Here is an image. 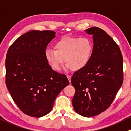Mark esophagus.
Returning <instances> with one entry per match:
<instances>
[{"label":"esophagus","mask_w":131,"mask_h":131,"mask_svg":"<svg viewBox=\"0 0 131 131\" xmlns=\"http://www.w3.org/2000/svg\"><path fill=\"white\" fill-rule=\"evenodd\" d=\"M71 77H72V76L70 75H67V78H68V81H69L70 82H71Z\"/></svg>","instance_id":"1"}]
</instances>
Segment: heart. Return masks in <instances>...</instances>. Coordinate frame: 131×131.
Returning a JSON list of instances; mask_svg holds the SVG:
<instances>
[{
    "mask_svg": "<svg viewBox=\"0 0 131 131\" xmlns=\"http://www.w3.org/2000/svg\"><path fill=\"white\" fill-rule=\"evenodd\" d=\"M54 49L45 50V59L54 70H60L65 61L66 69L79 71L91 61L93 43L88 36H64L56 43Z\"/></svg>",
    "mask_w": 131,
    "mask_h": 131,
    "instance_id": "heart-1",
    "label": "heart"
}]
</instances>
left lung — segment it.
Segmentation results:
<instances>
[{"label":"left lung","instance_id":"left-lung-1","mask_svg":"<svg viewBox=\"0 0 131 131\" xmlns=\"http://www.w3.org/2000/svg\"><path fill=\"white\" fill-rule=\"evenodd\" d=\"M86 32L93 35V52L87 67L71 79L75 90L72 105L80 115L92 117L110 107L122 85L123 57L118 45L104 30L93 27Z\"/></svg>","mask_w":131,"mask_h":131}]
</instances>
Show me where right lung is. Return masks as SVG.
I'll return each instance as SVG.
<instances>
[{
  "label": "right lung",
  "instance_id": "1",
  "mask_svg": "<svg viewBox=\"0 0 131 131\" xmlns=\"http://www.w3.org/2000/svg\"><path fill=\"white\" fill-rule=\"evenodd\" d=\"M55 35L52 30H30L16 39L6 54V86L19 109L29 116L47 115L69 84L67 76L53 70L45 58Z\"/></svg>",
  "mask_w": 131,
  "mask_h": 131
}]
</instances>
